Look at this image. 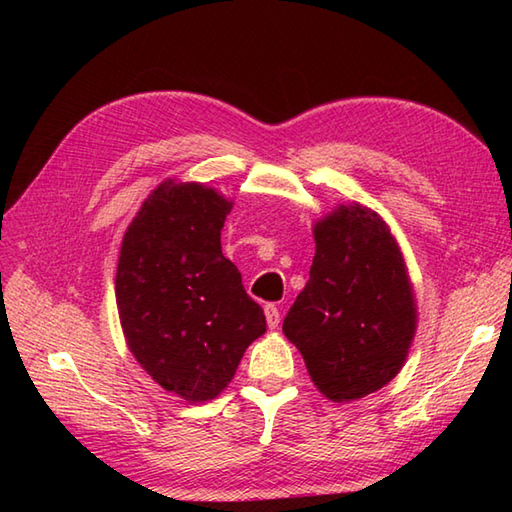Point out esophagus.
Segmentation results:
<instances>
[{
    "instance_id": "34e87169",
    "label": "esophagus",
    "mask_w": 512,
    "mask_h": 512,
    "mask_svg": "<svg viewBox=\"0 0 512 512\" xmlns=\"http://www.w3.org/2000/svg\"><path fill=\"white\" fill-rule=\"evenodd\" d=\"M264 312H266L268 328H277L279 321H281V312H279V308L275 306V303H268V306L264 308Z\"/></svg>"
}]
</instances>
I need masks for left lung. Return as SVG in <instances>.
Returning <instances> with one entry per match:
<instances>
[{
    "label": "left lung",
    "instance_id": "left-lung-1",
    "mask_svg": "<svg viewBox=\"0 0 512 512\" xmlns=\"http://www.w3.org/2000/svg\"><path fill=\"white\" fill-rule=\"evenodd\" d=\"M306 288L284 319L312 383L334 402L363 398L398 374L416 330L402 255L380 217L341 206L314 226Z\"/></svg>",
    "mask_w": 512,
    "mask_h": 512
}]
</instances>
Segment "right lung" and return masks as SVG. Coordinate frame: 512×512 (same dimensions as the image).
<instances>
[{"label":"right lung","mask_w":512,"mask_h":512,"mask_svg":"<svg viewBox=\"0 0 512 512\" xmlns=\"http://www.w3.org/2000/svg\"><path fill=\"white\" fill-rule=\"evenodd\" d=\"M231 202L202 184L165 182L123 237L116 306L129 350L160 387L189 402L231 383L246 347L266 332L259 303L222 255Z\"/></svg>","instance_id":"right-lung-1"}]
</instances>
